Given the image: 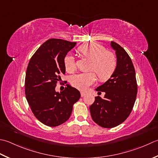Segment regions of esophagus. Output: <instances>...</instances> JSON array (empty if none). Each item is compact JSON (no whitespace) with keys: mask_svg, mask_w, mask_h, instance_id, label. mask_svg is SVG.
<instances>
[{"mask_svg":"<svg viewBox=\"0 0 158 158\" xmlns=\"http://www.w3.org/2000/svg\"><path fill=\"white\" fill-rule=\"evenodd\" d=\"M85 95V93L84 92H81V96L82 97H84Z\"/></svg>","mask_w":158,"mask_h":158,"instance_id":"obj_1","label":"esophagus"}]
</instances>
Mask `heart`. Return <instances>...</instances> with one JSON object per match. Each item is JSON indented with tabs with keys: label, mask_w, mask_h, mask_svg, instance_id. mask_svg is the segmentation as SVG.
<instances>
[{
	"label": "heart",
	"mask_w": 158,
	"mask_h": 158,
	"mask_svg": "<svg viewBox=\"0 0 158 158\" xmlns=\"http://www.w3.org/2000/svg\"><path fill=\"white\" fill-rule=\"evenodd\" d=\"M78 51L83 57L92 61L89 70L97 73L101 81H106L110 78L116 70L117 59L116 55L99 44H86L78 48ZM64 66L68 73H73L76 70V63L71 55H67L64 58ZM97 80V75L94 72L80 73L71 77L70 83L73 87L80 90H85L89 85Z\"/></svg>",
	"instance_id": "b5f03b06"
}]
</instances>
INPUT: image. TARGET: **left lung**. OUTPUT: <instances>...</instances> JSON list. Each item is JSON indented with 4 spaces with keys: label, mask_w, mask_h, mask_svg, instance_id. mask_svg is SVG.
I'll return each instance as SVG.
<instances>
[{
    "label": "left lung",
    "mask_w": 158,
    "mask_h": 158,
    "mask_svg": "<svg viewBox=\"0 0 158 158\" xmlns=\"http://www.w3.org/2000/svg\"><path fill=\"white\" fill-rule=\"evenodd\" d=\"M111 46L116 51V70L106 83L96 88L98 92L106 93L104 98L96 97L89 106L92 120L104 128L115 127L127 118L138 92L135 72L130 57L117 43L111 42Z\"/></svg>",
    "instance_id": "1"
}]
</instances>
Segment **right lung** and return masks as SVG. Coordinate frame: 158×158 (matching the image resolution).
Wrapping results in <instances>:
<instances>
[{
    "instance_id": "right-lung-1",
    "label": "right lung",
    "mask_w": 158,
    "mask_h": 158,
    "mask_svg": "<svg viewBox=\"0 0 158 158\" xmlns=\"http://www.w3.org/2000/svg\"><path fill=\"white\" fill-rule=\"evenodd\" d=\"M76 42L52 38L40 46L28 64L24 87L28 103L36 118L45 125L57 127L69 120L79 91L66 85L60 93L57 83L64 75V58Z\"/></svg>"
}]
</instances>
